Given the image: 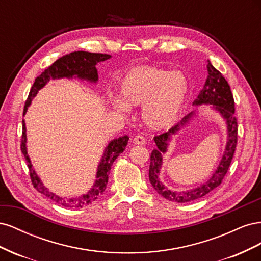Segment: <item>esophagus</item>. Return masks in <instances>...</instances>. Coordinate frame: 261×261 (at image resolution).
<instances>
[{"instance_id":"1","label":"esophagus","mask_w":261,"mask_h":261,"mask_svg":"<svg viewBox=\"0 0 261 261\" xmlns=\"http://www.w3.org/2000/svg\"><path fill=\"white\" fill-rule=\"evenodd\" d=\"M145 143H146V139L144 136H141V135H137L133 139V144H135V145H145Z\"/></svg>"}]
</instances>
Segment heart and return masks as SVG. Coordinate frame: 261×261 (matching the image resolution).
<instances>
[{"label":"heart","mask_w":261,"mask_h":261,"mask_svg":"<svg viewBox=\"0 0 261 261\" xmlns=\"http://www.w3.org/2000/svg\"><path fill=\"white\" fill-rule=\"evenodd\" d=\"M189 90L187 77L179 72H170L158 66L134 68L121 83V97H112L114 108L128 113L130 106H140L141 118L148 127L163 129L177 120Z\"/></svg>","instance_id":"1"}]
</instances>
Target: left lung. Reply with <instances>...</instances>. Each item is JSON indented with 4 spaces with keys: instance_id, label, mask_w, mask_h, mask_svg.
<instances>
[{
    "instance_id": "left-lung-1",
    "label": "left lung",
    "mask_w": 261,
    "mask_h": 261,
    "mask_svg": "<svg viewBox=\"0 0 261 261\" xmlns=\"http://www.w3.org/2000/svg\"><path fill=\"white\" fill-rule=\"evenodd\" d=\"M207 68L208 77L206 83H204L203 88L200 90L198 97L193 102V106H215L213 109L217 110L222 115L227 126V141L225 151L218 165V169L206 183L193 189H188V191L173 192L170 191L168 187H165L159 179V173L162 167V154L167 152L171 136L176 134L184 125L191 121V118L195 115V111L183 117V120L175 126H173L169 132L163 133L159 136H155L153 139L156 148L152 150L151 155H150L149 180L158 194L161 195L163 198L173 202H191L201 198V197L206 196L207 194L212 192L213 189L217 188L222 183L226 172L228 168H230V164L235 152L236 144H238V120H236L234 115L235 105L230 85L227 84L222 74L217 68L212 66L210 61H208Z\"/></svg>"
}]
</instances>
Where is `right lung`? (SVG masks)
Listing matches in <instances>:
<instances>
[{"mask_svg": "<svg viewBox=\"0 0 261 261\" xmlns=\"http://www.w3.org/2000/svg\"><path fill=\"white\" fill-rule=\"evenodd\" d=\"M110 58H111V55L109 54L76 51V52L66 54L64 57H62L59 60L55 61L51 66L46 68L44 72L41 73V75H39L35 80V83L33 87H31L30 92L28 94L25 108H23V115L26 114L27 109L31 103V100H33L34 97H36L38 91L41 88H43L45 84L50 80L77 77L80 78V80H85L90 83H97L98 82V70L96 68L97 63L103 62ZM128 139L129 137L127 135H125L110 141L109 145L105 149L103 155H102L101 160L99 162L98 172L96 176L97 179L94 181L92 188L87 194L80 197H75V198H63V197H60L50 192L49 189L42 184L41 179L39 178L35 169L33 168V164H31V161L27 153L26 124L23 120H22V136H21L20 150L22 154L25 155V159L27 161L31 183H33L34 187L39 193L43 194L45 197L52 199L54 202L60 204V206L68 207V208H83L85 206H88V204H90L91 202L96 201L99 197L103 194V192L107 188L110 170H111L112 164L115 161L116 158L125 150V147L127 146Z\"/></svg>", "mask_w": 261, "mask_h": 261, "instance_id": "add662e5", "label": "right lung"}]
</instances>
